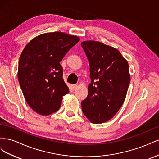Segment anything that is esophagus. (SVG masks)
<instances>
[{
  "label": "esophagus",
  "mask_w": 159,
  "mask_h": 159,
  "mask_svg": "<svg viewBox=\"0 0 159 159\" xmlns=\"http://www.w3.org/2000/svg\"><path fill=\"white\" fill-rule=\"evenodd\" d=\"M71 86L72 89H74V90L78 88V85H77V84H73V85H71Z\"/></svg>",
  "instance_id": "34e87169"
}]
</instances>
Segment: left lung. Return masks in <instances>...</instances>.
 Masks as SVG:
<instances>
[{
  "mask_svg": "<svg viewBox=\"0 0 159 159\" xmlns=\"http://www.w3.org/2000/svg\"><path fill=\"white\" fill-rule=\"evenodd\" d=\"M81 45L89 61L91 82L81 108L91 123H102L118 112L125 99L130 82L128 62L117 49L102 42L84 41Z\"/></svg>",
  "mask_w": 159,
  "mask_h": 159,
  "instance_id": "left-lung-1",
  "label": "left lung"
}]
</instances>
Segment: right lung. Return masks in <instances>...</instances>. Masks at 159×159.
Listing matches in <instances>:
<instances>
[{
	"mask_svg": "<svg viewBox=\"0 0 159 159\" xmlns=\"http://www.w3.org/2000/svg\"><path fill=\"white\" fill-rule=\"evenodd\" d=\"M80 38L54 32L32 39L24 48L18 62V79L29 106L42 115L56 112L69 89L60 62Z\"/></svg>",
	"mask_w": 159,
	"mask_h": 159,
	"instance_id": "add662e5",
	"label": "right lung"
}]
</instances>
